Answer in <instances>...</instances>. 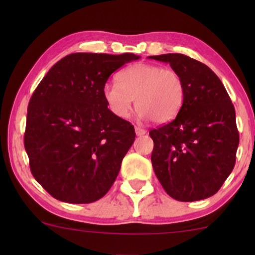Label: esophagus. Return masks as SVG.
<instances>
[{
	"label": "esophagus",
	"instance_id": "34e87169",
	"mask_svg": "<svg viewBox=\"0 0 255 255\" xmlns=\"http://www.w3.org/2000/svg\"><path fill=\"white\" fill-rule=\"evenodd\" d=\"M135 133H136L137 136H141V135H145L146 130L141 127H135Z\"/></svg>",
	"mask_w": 255,
	"mask_h": 255
}]
</instances>
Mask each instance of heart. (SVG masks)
Listing matches in <instances>:
<instances>
[{"label":"heart","instance_id":"b5f03b06","mask_svg":"<svg viewBox=\"0 0 255 255\" xmlns=\"http://www.w3.org/2000/svg\"><path fill=\"white\" fill-rule=\"evenodd\" d=\"M103 95L111 113L120 119L128 118L135 99L140 118L165 124L182 107L184 83L180 73L172 68L135 63L120 73L118 84L105 85Z\"/></svg>","mask_w":255,"mask_h":255}]
</instances>
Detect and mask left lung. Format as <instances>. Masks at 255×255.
<instances>
[{
	"label": "left lung",
	"instance_id": "obj_1",
	"mask_svg": "<svg viewBox=\"0 0 255 255\" xmlns=\"http://www.w3.org/2000/svg\"><path fill=\"white\" fill-rule=\"evenodd\" d=\"M150 58L170 64L184 83L176 118L150 131L154 174L171 198L203 200L219 191L235 165L240 141L235 108L206 64L182 54Z\"/></svg>",
	"mask_w": 255,
	"mask_h": 255
}]
</instances>
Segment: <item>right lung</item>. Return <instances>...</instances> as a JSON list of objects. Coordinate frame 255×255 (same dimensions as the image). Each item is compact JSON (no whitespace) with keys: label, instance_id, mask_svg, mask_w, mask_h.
Here are the masks:
<instances>
[{"label":"right lung","instance_id":"add662e5","mask_svg":"<svg viewBox=\"0 0 255 255\" xmlns=\"http://www.w3.org/2000/svg\"><path fill=\"white\" fill-rule=\"evenodd\" d=\"M134 54L75 52L51 67L30 99L24 135L30 169L51 197L89 204L107 194L135 139L114 115L103 89Z\"/></svg>","mask_w":255,"mask_h":255}]
</instances>
